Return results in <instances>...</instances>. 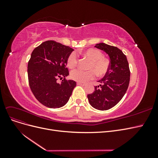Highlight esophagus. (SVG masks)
Listing matches in <instances>:
<instances>
[{
  "mask_svg": "<svg viewBox=\"0 0 158 158\" xmlns=\"http://www.w3.org/2000/svg\"><path fill=\"white\" fill-rule=\"evenodd\" d=\"M77 85H82V86H84V85H85V83H82V82H77Z\"/></svg>",
  "mask_w": 158,
  "mask_h": 158,
  "instance_id": "1",
  "label": "esophagus"
}]
</instances>
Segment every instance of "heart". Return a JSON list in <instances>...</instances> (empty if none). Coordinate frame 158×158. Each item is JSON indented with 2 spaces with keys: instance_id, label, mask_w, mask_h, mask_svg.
<instances>
[{
  "instance_id": "1",
  "label": "heart",
  "mask_w": 158,
  "mask_h": 158,
  "mask_svg": "<svg viewBox=\"0 0 158 158\" xmlns=\"http://www.w3.org/2000/svg\"><path fill=\"white\" fill-rule=\"evenodd\" d=\"M83 55L85 56L91 60L88 66L89 70L84 71L76 69L71 71L70 78L77 82H85L95 78V75L102 76L106 74L109 68V61L103 58L101 51L95 49H89L82 52ZM78 63V56L76 52H73L69 56L67 59V66L70 69L75 68Z\"/></svg>"
}]
</instances>
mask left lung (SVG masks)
Segmentation results:
<instances>
[{
	"instance_id": "left-lung-1",
	"label": "left lung",
	"mask_w": 158,
	"mask_h": 158,
	"mask_svg": "<svg viewBox=\"0 0 158 158\" xmlns=\"http://www.w3.org/2000/svg\"><path fill=\"white\" fill-rule=\"evenodd\" d=\"M109 55L110 64L108 72L99 80V85L88 95L89 104L100 111L113 107L125 95L130 82V69L127 56L116 47L100 43L95 46Z\"/></svg>"
}]
</instances>
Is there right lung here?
Listing matches in <instances>:
<instances>
[{
    "label": "right lung",
    "instance_id": "obj_1",
    "mask_svg": "<svg viewBox=\"0 0 158 158\" xmlns=\"http://www.w3.org/2000/svg\"><path fill=\"white\" fill-rule=\"evenodd\" d=\"M73 51L69 46L47 41L31 52L27 64L30 87L35 98L47 107H63L76 87L75 81L64 79L69 74L67 59ZM58 77L64 78L60 84L56 82Z\"/></svg>",
    "mask_w": 158,
    "mask_h": 158
}]
</instances>
